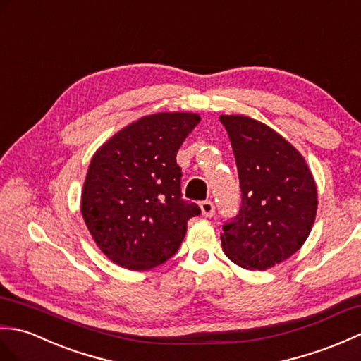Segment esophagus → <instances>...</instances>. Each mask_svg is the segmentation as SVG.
Masks as SVG:
<instances>
[{"label":"esophagus","mask_w":361,"mask_h":361,"mask_svg":"<svg viewBox=\"0 0 361 361\" xmlns=\"http://www.w3.org/2000/svg\"><path fill=\"white\" fill-rule=\"evenodd\" d=\"M199 207H201V212H202V214L205 216V218H212V216L216 212L214 204L212 201H202L201 204H199Z\"/></svg>","instance_id":"esophagus-1"}]
</instances>
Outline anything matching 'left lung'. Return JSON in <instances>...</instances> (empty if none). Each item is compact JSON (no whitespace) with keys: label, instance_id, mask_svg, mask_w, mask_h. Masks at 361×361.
<instances>
[{"label":"left lung","instance_id":"1","mask_svg":"<svg viewBox=\"0 0 361 361\" xmlns=\"http://www.w3.org/2000/svg\"><path fill=\"white\" fill-rule=\"evenodd\" d=\"M233 148L241 205L224 222L222 248L238 266L266 270L306 241L317 187L306 160L271 128L245 116H221Z\"/></svg>","mask_w":361,"mask_h":361}]
</instances>
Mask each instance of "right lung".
I'll list each match as a JSON object with an SVG mask.
<instances>
[{
    "label": "right lung",
    "instance_id": "add662e5",
    "mask_svg": "<svg viewBox=\"0 0 361 361\" xmlns=\"http://www.w3.org/2000/svg\"><path fill=\"white\" fill-rule=\"evenodd\" d=\"M201 122L191 113L139 118L94 154L82 193L87 230L108 258L149 270L178 252L190 218L201 214L182 199L180 145Z\"/></svg>",
    "mask_w": 361,
    "mask_h": 361
}]
</instances>
